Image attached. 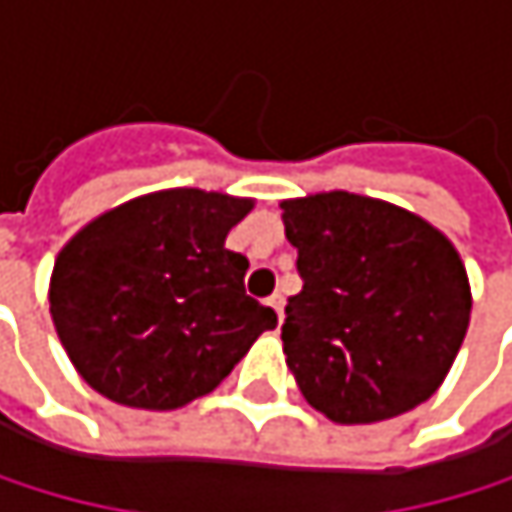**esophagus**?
<instances>
[{"label": "esophagus", "instance_id": "esophagus-1", "mask_svg": "<svg viewBox=\"0 0 512 512\" xmlns=\"http://www.w3.org/2000/svg\"><path fill=\"white\" fill-rule=\"evenodd\" d=\"M267 307H273L276 316H279V322H282V313H285V298H282V294H273V298L267 301Z\"/></svg>", "mask_w": 512, "mask_h": 512}]
</instances>
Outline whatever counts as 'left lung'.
<instances>
[{"label": "left lung", "instance_id": "1", "mask_svg": "<svg viewBox=\"0 0 512 512\" xmlns=\"http://www.w3.org/2000/svg\"><path fill=\"white\" fill-rule=\"evenodd\" d=\"M304 288L282 325L304 399L334 424H378L427 402L470 325L451 239L421 214L347 190L282 202Z\"/></svg>", "mask_w": 512, "mask_h": 512}]
</instances>
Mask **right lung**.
<instances>
[{"instance_id":"right-lung-1","label":"right lung","mask_w":512,"mask_h":512,"mask_svg":"<svg viewBox=\"0 0 512 512\" xmlns=\"http://www.w3.org/2000/svg\"><path fill=\"white\" fill-rule=\"evenodd\" d=\"M251 208L214 190H159L97 214L57 251L51 322L91 390L128 408H184L276 328L245 294L248 258L224 245Z\"/></svg>"}]
</instances>
